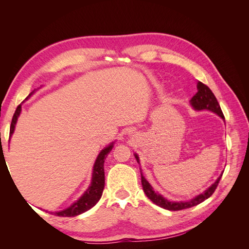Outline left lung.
Wrapping results in <instances>:
<instances>
[{"instance_id": "left-lung-1", "label": "left lung", "mask_w": 249, "mask_h": 249, "mask_svg": "<svg viewBox=\"0 0 249 249\" xmlns=\"http://www.w3.org/2000/svg\"><path fill=\"white\" fill-rule=\"evenodd\" d=\"M190 105L193 107L194 110H197V111L209 110L211 112H214L215 114L224 119V115L221 111L220 105L217 102V99L215 97L214 93L212 92V90L201 82L197 83V92L195 93L194 96L191 99ZM135 158H136L137 162L139 163V157L136 154H135ZM221 177H222V173L221 176L215 180V183L212 186H210L205 192L200 193L199 195H197V196H195L188 201H170L165 197H163L161 194H159L154 190V188L150 186V184L145 179V178L143 177L142 172H141V183H142L143 191H144V193L146 194V196L154 203H156L157 206L169 211H179V210H184V209L197 206L200 202L208 199L216 190Z\"/></svg>"}]
</instances>
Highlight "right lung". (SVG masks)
Masks as SVG:
<instances>
[{"label": "right lung", "instance_id": "obj_1", "mask_svg": "<svg viewBox=\"0 0 249 249\" xmlns=\"http://www.w3.org/2000/svg\"><path fill=\"white\" fill-rule=\"evenodd\" d=\"M34 92H35V89L27 96L26 100H28ZM20 111H21V104L18 105L16 112H14L13 114L11 125H10V135H9L10 137L14 132V129H16V124L18 122V118L20 114ZM113 145H114V142L110 143L107 147L102 149V152L99 154V156H97L95 163L93 165L91 184H90L89 188L85 191V193L83 194L76 202H73L71 207H69L63 211H59V212H55V213L51 212L52 214L61 216V217H73L86 212V211L90 210L93 206L96 205V202L99 201L100 198L102 197L104 187H105L104 163H105V160H106L108 154L112 150Z\"/></svg>", "mask_w": 249, "mask_h": 249}]
</instances>
